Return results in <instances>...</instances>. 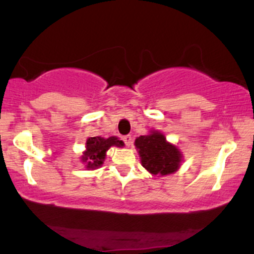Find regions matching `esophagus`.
Returning a JSON list of instances; mask_svg holds the SVG:
<instances>
[{"label":"esophagus","mask_w":254,"mask_h":254,"mask_svg":"<svg viewBox=\"0 0 254 254\" xmlns=\"http://www.w3.org/2000/svg\"><path fill=\"white\" fill-rule=\"evenodd\" d=\"M123 141H124V143H125V145H127V147H130L131 143H132V137H131L130 135L124 136Z\"/></svg>","instance_id":"obj_1"}]
</instances>
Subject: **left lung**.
<instances>
[{
	"mask_svg": "<svg viewBox=\"0 0 254 254\" xmlns=\"http://www.w3.org/2000/svg\"><path fill=\"white\" fill-rule=\"evenodd\" d=\"M135 145L141 156L142 166L154 176H166L179 168L182 154L177 147L166 142L162 133L139 136L136 138Z\"/></svg>",
	"mask_w": 254,
	"mask_h": 254,
	"instance_id": "1",
	"label": "left lung"
}]
</instances>
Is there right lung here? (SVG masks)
Segmentation results:
<instances>
[{
    "label": "right lung",
    "mask_w": 254,
    "mask_h": 254,
    "mask_svg": "<svg viewBox=\"0 0 254 254\" xmlns=\"http://www.w3.org/2000/svg\"><path fill=\"white\" fill-rule=\"evenodd\" d=\"M87 147L82 156V161L86 162L87 168H98L103 165L105 154L112 145L123 147V141H119L117 137H90L87 139Z\"/></svg>",
    "instance_id": "obj_1"
}]
</instances>
